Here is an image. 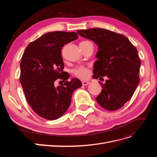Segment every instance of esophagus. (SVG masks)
Segmentation results:
<instances>
[{"label":"esophagus","mask_w":157,"mask_h":157,"mask_svg":"<svg viewBox=\"0 0 157 157\" xmlns=\"http://www.w3.org/2000/svg\"><path fill=\"white\" fill-rule=\"evenodd\" d=\"M82 83L83 86H86V85H88L90 82L89 81H86V80H82Z\"/></svg>","instance_id":"esophagus-1"}]
</instances>
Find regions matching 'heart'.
Here are the masks:
<instances>
[{
	"label": "heart",
	"mask_w": 157,
	"mask_h": 157,
	"mask_svg": "<svg viewBox=\"0 0 157 157\" xmlns=\"http://www.w3.org/2000/svg\"><path fill=\"white\" fill-rule=\"evenodd\" d=\"M88 41H83L82 42H86ZM73 73L75 76H77V77L82 78V79H86L89 77L90 75V70L88 67H85V66H78V67H76L73 71Z\"/></svg>",
	"instance_id": "heart-1"
}]
</instances>
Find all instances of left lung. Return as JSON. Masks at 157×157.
I'll return each instance as SVG.
<instances>
[{
    "label": "left lung",
    "instance_id": "8db88e82",
    "mask_svg": "<svg viewBox=\"0 0 157 157\" xmlns=\"http://www.w3.org/2000/svg\"><path fill=\"white\" fill-rule=\"evenodd\" d=\"M78 34L92 40L98 46V60L94 63L93 78L103 88L96 98L103 108L116 111L129 101L140 82V59L136 47L127 37L101 28L77 30Z\"/></svg>",
    "mask_w": 157,
    "mask_h": 157
}]
</instances>
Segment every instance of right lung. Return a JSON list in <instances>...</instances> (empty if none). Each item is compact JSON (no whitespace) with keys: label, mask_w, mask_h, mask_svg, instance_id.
<instances>
[{"label":"right lung","mask_w":157,"mask_h":157,"mask_svg":"<svg viewBox=\"0 0 157 157\" xmlns=\"http://www.w3.org/2000/svg\"><path fill=\"white\" fill-rule=\"evenodd\" d=\"M78 38L77 33L55 31L46 33L30 42L20 63V82L26 100L38 115L56 120L67 111L73 92L82 86L77 78L67 81L64 72L61 49L64 44ZM61 79L63 86L56 87L55 81Z\"/></svg>","instance_id":"right-lung-1"}]
</instances>
